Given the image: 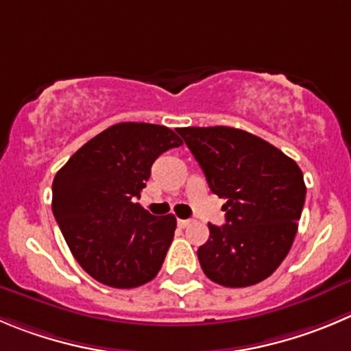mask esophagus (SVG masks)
<instances>
[{"label": "esophagus", "instance_id": "obj_1", "mask_svg": "<svg viewBox=\"0 0 351 351\" xmlns=\"http://www.w3.org/2000/svg\"><path fill=\"white\" fill-rule=\"evenodd\" d=\"M189 223H191V220H189V219H179L178 220V226H179V228H182V229L188 228Z\"/></svg>", "mask_w": 351, "mask_h": 351}]
</instances>
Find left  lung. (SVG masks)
Wrapping results in <instances>:
<instances>
[{"label":"left lung","mask_w":351,"mask_h":351,"mask_svg":"<svg viewBox=\"0 0 351 351\" xmlns=\"http://www.w3.org/2000/svg\"><path fill=\"white\" fill-rule=\"evenodd\" d=\"M212 193L226 198V223H208L198 260L210 281L246 288L263 281L288 255L305 203L295 160L258 136L234 128H181Z\"/></svg>","instance_id":"8db88e82"}]
</instances>
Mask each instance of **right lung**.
<instances>
[{"mask_svg": "<svg viewBox=\"0 0 351 351\" xmlns=\"http://www.w3.org/2000/svg\"><path fill=\"white\" fill-rule=\"evenodd\" d=\"M182 139L165 125L122 122L73 153L53 181V215L79 265L101 285L129 289L155 278L176 217H155L136 198L163 152Z\"/></svg>", "mask_w": 351, "mask_h": 351, "instance_id": "right-lung-1", "label": "right lung"}]
</instances>
